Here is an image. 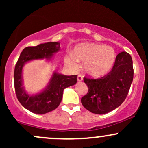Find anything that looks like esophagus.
<instances>
[{"label": "esophagus", "mask_w": 148, "mask_h": 148, "mask_svg": "<svg viewBox=\"0 0 148 148\" xmlns=\"http://www.w3.org/2000/svg\"><path fill=\"white\" fill-rule=\"evenodd\" d=\"M77 80H78V81H83V76L81 75V74H79V75H78V77H77Z\"/></svg>", "instance_id": "1"}]
</instances>
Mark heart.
Masks as SVG:
<instances>
[{
	"label": "heart",
	"mask_w": 148,
	"mask_h": 148,
	"mask_svg": "<svg viewBox=\"0 0 148 148\" xmlns=\"http://www.w3.org/2000/svg\"><path fill=\"white\" fill-rule=\"evenodd\" d=\"M74 54H70L69 60L85 62L84 70L94 77L103 76L109 72L116 60V53L112 47L105 45L84 43L78 45Z\"/></svg>",
	"instance_id": "b5f03b06"
}]
</instances>
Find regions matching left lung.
Here are the masks:
<instances>
[{
	"instance_id": "obj_1",
	"label": "left lung",
	"mask_w": 148,
	"mask_h": 148,
	"mask_svg": "<svg viewBox=\"0 0 148 148\" xmlns=\"http://www.w3.org/2000/svg\"><path fill=\"white\" fill-rule=\"evenodd\" d=\"M134 78L133 62L128 53L118 54L108 74L96 79L84 77L88 92L81 98L86 109L95 114H105L120 106L126 99Z\"/></svg>"
}]
</instances>
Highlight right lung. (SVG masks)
<instances>
[{
  "label": "right lung",
  "instance_id": "right-lung-1",
  "mask_svg": "<svg viewBox=\"0 0 148 148\" xmlns=\"http://www.w3.org/2000/svg\"><path fill=\"white\" fill-rule=\"evenodd\" d=\"M60 42H47L36 47H28L23 49L16 62L14 72V88L16 97L21 105L36 114H45L53 111L59 106L64 88L77 82V76H65L53 72L48 86L44 90L35 95H30L23 87L22 69L27 62L44 59L51 60L53 53L60 50Z\"/></svg>",
  "mask_w": 148,
  "mask_h": 148
}]
</instances>
